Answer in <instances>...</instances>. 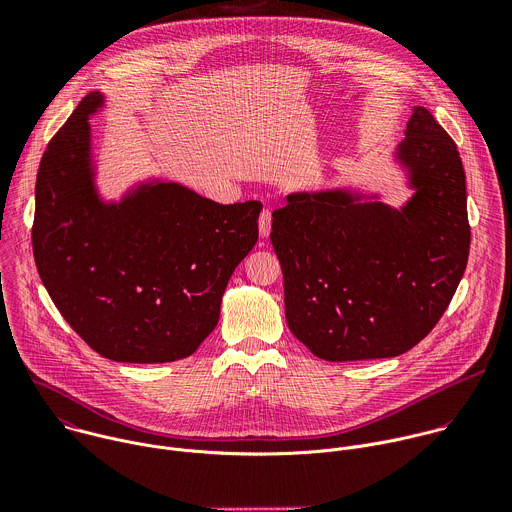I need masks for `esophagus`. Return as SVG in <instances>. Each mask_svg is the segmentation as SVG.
<instances>
[{"mask_svg": "<svg viewBox=\"0 0 512 512\" xmlns=\"http://www.w3.org/2000/svg\"><path fill=\"white\" fill-rule=\"evenodd\" d=\"M269 233H271V212L265 208L259 214V235L265 239V237H269Z\"/></svg>", "mask_w": 512, "mask_h": 512, "instance_id": "obj_1", "label": "esophagus"}]
</instances>
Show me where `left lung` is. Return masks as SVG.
Wrapping results in <instances>:
<instances>
[{
	"instance_id": "8db88e82",
	"label": "left lung",
	"mask_w": 512,
	"mask_h": 512,
	"mask_svg": "<svg viewBox=\"0 0 512 512\" xmlns=\"http://www.w3.org/2000/svg\"><path fill=\"white\" fill-rule=\"evenodd\" d=\"M397 158L415 188L401 210L348 190L289 194L273 210L285 320L318 358L407 352L440 322L466 271V174L454 139L415 107Z\"/></svg>"
}]
</instances>
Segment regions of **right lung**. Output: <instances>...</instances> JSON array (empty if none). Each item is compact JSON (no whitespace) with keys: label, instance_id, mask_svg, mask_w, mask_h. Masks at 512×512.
<instances>
[{"label":"right lung","instance_id":"1","mask_svg":"<svg viewBox=\"0 0 512 512\" xmlns=\"http://www.w3.org/2000/svg\"><path fill=\"white\" fill-rule=\"evenodd\" d=\"M89 93L48 141L36 178L32 249L40 279L95 352L172 362L214 330L235 267L255 247L261 202L218 204L174 184H141L103 204L91 168Z\"/></svg>","mask_w":512,"mask_h":512}]
</instances>
